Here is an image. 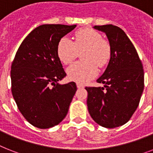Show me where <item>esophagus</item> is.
Segmentation results:
<instances>
[{"instance_id":"obj_1","label":"esophagus","mask_w":153,"mask_h":153,"mask_svg":"<svg viewBox=\"0 0 153 153\" xmlns=\"http://www.w3.org/2000/svg\"><path fill=\"white\" fill-rule=\"evenodd\" d=\"M76 85H77V87H78L79 89L83 88L84 87V85H82V84H81V83H79V82H77Z\"/></svg>"}]
</instances>
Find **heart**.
Instances as JSON below:
<instances>
[{"instance_id": "heart-1", "label": "heart", "mask_w": 153, "mask_h": 153, "mask_svg": "<svg viewBox=\"0 0 153 153\" xmlns=\"http://www.w3.org/2000/svg\"><path fill=\"white\" fill-rule=\"evenodd\" d=\"M82 53L83 61L74 62L67 70L70 80L84 84L98 74V66L103 67L111 57V47L107 40L102 39L99 32L91 28L78 30L74 35V41L62 37L57 45V55L64 64L71 63Z\"/></svg>"}]
</instances>
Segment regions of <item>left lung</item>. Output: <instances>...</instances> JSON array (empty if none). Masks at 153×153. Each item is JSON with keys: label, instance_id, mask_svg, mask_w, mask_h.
<instances>
[{"label": "left lung", "instance_id": "1", "mask_svg": "<svg viewBox=\"0 0 153 153\" xmlns=\"http://www.w3.org/2000/svg\"><path fill=\"white\" fill-rule=\"evenodd\" d=\"M105 32L111 57L102 76L103 87H86L87 107L96 123L105 128L123 126L138 107L144 90V70L137 50L123 30L113 25L94 26Z\"/></svg>", "mask_w": 153, "mask_h": 153}]
</instances>
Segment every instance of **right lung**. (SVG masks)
<instances>
[{
	"mask_svg": "<svg viewBox=\"0 0 153 153\" xmlns=\"http://www.w3.org/2000/svg\"><path fill=\"white\" fill-rule=\"evenodd\" d=\"M76 25H43L21 43L11 67L12 94L20 112L35 127L49 128L67 116L77 91L74 82H58L67 74L57 45Z\"/></svg>",
	"mask_w": 153,
	"mask_h": 153,
	"instance_id": "add662e5",
	"label": "right lung"
}]
</instances>
